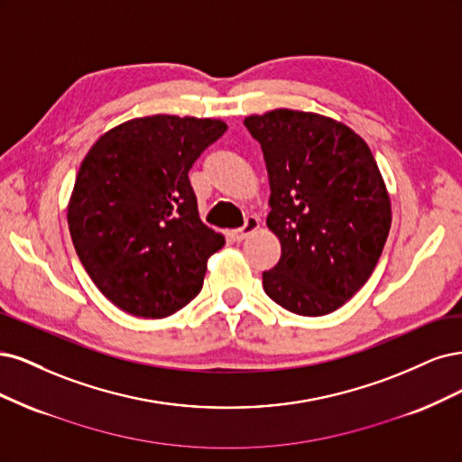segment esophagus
<instances>
[{"mask_svg":"<svg viewBox=\"0 0 462 462\" xmlns=\"http://www.w3.org/2000/svg\"><path fill=\"white\" fill-rule=\"evenodd\" d=\"M259 226H261V222H259L257 217H247V218H245V225H244L242 228H236V230L230 232L232 240H234V242H242V240H245V237H247L249 234L259 230Z\"/></svg>","mask_w":462,"mask_h":462,"instance_id":"1","label":"esophagus"}]
</instances>
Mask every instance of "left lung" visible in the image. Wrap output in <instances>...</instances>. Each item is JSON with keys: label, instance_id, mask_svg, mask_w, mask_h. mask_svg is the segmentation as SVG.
Masks as SVG:
<instances>
[{"label": "left lung", "instance_id": "left-lung-1", "mask_svg": "<svg viewBox=\"0 0 462 462\" xmlns=\"http://www.w3.org/2000/svg\"><path fill=\"white\" fill-rule=\"evenodd\" d=\"M244 125L261 143L266 226L282 245L263 288L295 315H328L366 284L388 240L392 201L374 155L359 134L319 113L274 109Z\"/></svg>", "mask_w": 462, "mask_h": 462}]
</instances>
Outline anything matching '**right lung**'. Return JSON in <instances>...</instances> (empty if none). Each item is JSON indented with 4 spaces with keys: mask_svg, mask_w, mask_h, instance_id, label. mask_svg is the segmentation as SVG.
<instances>
[{
    "mask_svg": "<svg viewBox=\"0 0 462 462\" xmlns=\"http://www.w3.org/2000/svg\"><path fill=\"white\" fill-rule=\"evenodd\" d=\"M226 128L218 118L140 116L107 130L84 157L69 230L86 273L118 309L165 319L201 291L225 236L201 222L188 172Z\"/></svg>",
    "mask_w": 462,
    "mask_h": 462,
    "instance_id": "obj_1",
    "label": "right lung"
}]
</instances>
